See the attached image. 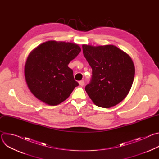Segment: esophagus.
<instances>
[{
    "label": "esophagus",
    "instance_id": "34e87169",
    "mask_svg": "<svg viewBox=\"0 0 159 159\" xmlns=\"http://www.w3.org/2000/svg\"><path fill=\"white\" fill-rule=\"evenodd\" d=\"M79 83L80 85H81V86H83V85H84V84H85V82H84V80H80V81H79Z\"/></svg>",
    "mask_w": 159,
    "mask_h": 159
}]
</instances>
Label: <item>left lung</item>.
<instances>
[{
	"label": "left lung",
	"instance_id": "8db88e82",
	"mask_svg": "<svg viewBox=\"0 0 159 159\" xmlns=\"http://www.w3.org/2000/svg\"><path fill=\"white\" fill-rule=\"evenodd\" d=\"M83 54L93 70L85 90L98 106L109 108L121 102L131 89L134 66L130 57L114 45H82Z\"/></svg>",
	"mask_w": 159,
	"mask_h": 159
}]
</instances>
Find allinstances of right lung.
Wrapping results in <instances>:
<instances>
[{
    "mask_svg": "<svg viewBox=\"0 0 159 159\" xmlns=\"http://www.w3.org/2000/svg\"><path fill=\"white\" fill-rule=\"evenodd\" d=\"M80 51L78 44L72 43L49 41L39 45L30 54L25 69L33 94L52 106L69 98L79 83L68 65Z\"/></svg>",
    "mask_w": 159,
    "mask_h": 159,
    "instance_id": "add662e5",
    "label": "right lung"
}]
</instances>
